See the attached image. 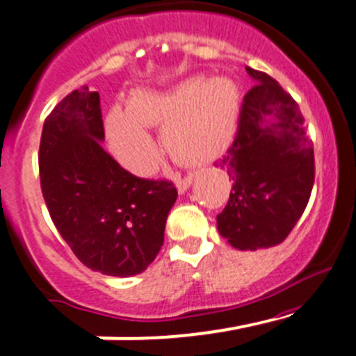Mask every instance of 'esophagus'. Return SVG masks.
Returning <instances> with one entry per match:
<instances>
[{
	"label": "esophagus",
	"instance_id": "1",
	"mask_svg": "<svg viewBox=\"0 0 356 356\" xmlns=\"http://www.w3.org/2000/svg\"><path fill=\"white\" fill-rule=\"evenodd\" d=\"M191 182H193V175L189 174V175H184V177H179L177 179V182H175V184H177V189L179 191H181V193H184L186 189L189 188V186H191Z\"/></svg>",
	"mask_w": 356,
	"mask_h": 356
}]
</instances>
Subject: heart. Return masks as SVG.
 Returning a JSON list of instances; mask_svg holds the SVG:
<instances>
[{
	"instance_id": "obj_1",
	"label": "heart",
	"mask_w": 356,
	"mask_h": 356,
	"mask_svg": "<svg viewBox=\"0 0 356 356\" xmlns=\"http://www.w3.org/2000/svg\"><path fill=\"white\" fill-rule=\"evenodd\" d=\"M241 95L230 79L191 77L167 92H133L124 108H112L105 129L119 161L135 174L156 167V149L145 126H161L168 152L186 165L214 161L230 147Z\"/></svg>"
}]
</instances>
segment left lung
I'll return each instance as SVG.
<instances>
[{
  "label": "left lung",
  "instance_id": "left-lung-1",
  "mask_svg": "<svg viewBox=\"0 0 356 356\" xmlns=\"http://www.w3.org/2000/svg\"><path fill=\"white\" fill-rule=\"evenodd\" d=\"M245 70L257 84L242 99L234 144L216 165L232 181L218 230L234 248L257 251L281 244L304 214L314 184V149L298 103L270 75Z\"/></svg>",
  "mask_w": 356,
  "mask_h": 356
}]
</instances>
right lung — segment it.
<instances>
[{"mask_svg":"<svg viewBox=\"0 0 356 356\" xmlns=\"http://www.w3.org/2000/svg\"><path fill=\"white\" fill-rule=\"evenodd\" d=\"M99 95H66L43 122L40 186L52 223L88 268L137 275L154 261L177 198L174 182L129 174L103 151Z\"/></svg>","mask_w":356,"mask_h":356,"instance_id":"obj_1","label":"right lung"}]
</instances>
